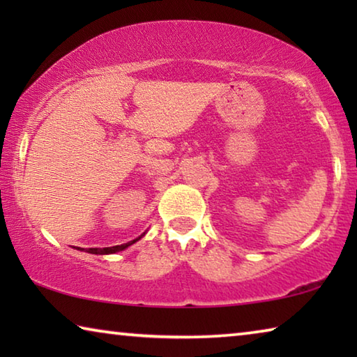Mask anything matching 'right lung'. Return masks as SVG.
Masks as SVG:
<instances>
[{"mask_svg":"<svg viewBox=\"0 0 357 357\" xmlns=\"http://www.w3.org/2000/svg\"><path fill=\"white\" fill-rule=\"evenodd\" d=\"M144 236V233L142 234V236H138L137 239H134V241H130V243H128V244H121V245H113V247H104V249H88L86 252H89V253H94V255H107V253H116V252H121V250H124V249H128L129 245H132L134 243H137L138 239H142ZM83 250V249H82Z\"/></svg>","mask_w":357,"mask_h":357,"instance_id":"1","label":"right lung"}]
</instances>
